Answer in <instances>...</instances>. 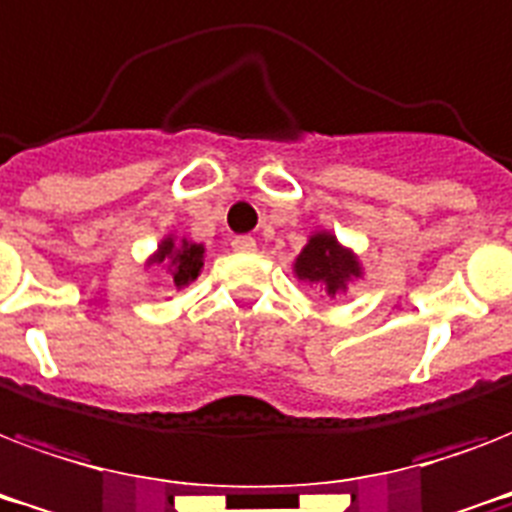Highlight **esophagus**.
I'll list each match as a JSON object with an SVG mask.
<instances>
[{
    "label": "esophagus",
    "mask_w": 512,
    "mask_h": 512,
    "mask_svg": "<svg viewBox=\"0 0 512 512\" xmlns=\"http://www.w3.org/2000/svg\"><path fill=\"white\" fill-rule=\"evenodd\" d=\"M231 247L236 249V252H257V241L252 239V236H236V239L231 241Z\"/></svg>",
    "instance_id": "1"
}]
</instances>
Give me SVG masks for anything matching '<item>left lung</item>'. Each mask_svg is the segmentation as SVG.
Wrapping results in <instances>:
<instances>
[{
	"instance_id": "1",
	"label": "left lung",
	"mask_w": 512,
	"mask_h": 512,
	"mask_svg": "<svg viewBox=\"0 0 512 512\" xmlns=\"http://www.w3.org/2000/svg\"><path fill=\"white\" fill-rule=\"evenodd\" d=\"M295 276L308 284H319L327 289L329 297L345 292L353 279L361 276L358 257L345 249L329 231L313 233L303 252L295 260Z\"/></svg>"
}]
</instances>
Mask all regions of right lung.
<instances>
[{"label":"right lung","mask_w":512,"mask_h":512,"mask_svg":"<svg viewBox=\"0 0 512 512\" xmlns=\"http://www.w3.org/2000/svg\"><path fill=\"white\" fill-rule=\"evenodd\" d=\"M148 265H167V271L172 276V287L183 289L188 287L191 281H196V276L201 273V265H204V247L201 244H193L188 239L177 241L175 236H167V239L159 244Z\"/></svg>","instance_id":"add662e5"}]
</instances>
